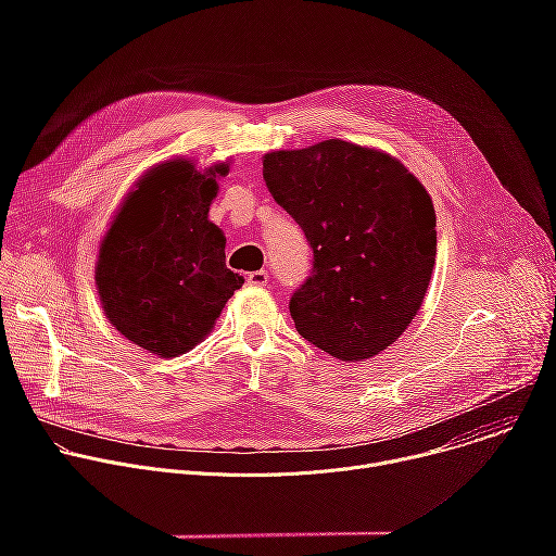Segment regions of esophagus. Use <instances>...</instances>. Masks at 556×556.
Listing matches in <instances>:
<instances>
[{
  "label": "esophagus",
  "instance_id": "1",
  "mask_svg": "<svg viewBox=\"0 0 556 556\" xmlns=\"http://www.w3.org/2000/svg\"><path fill=\"white\" fill-rule=\"evenodd\" d=\"M249 286H266L268 283V273L266 270H255L247 277Z\"/></svg>",
  "mask_w": 556,
  "mask_h": 556
}]
</instances>
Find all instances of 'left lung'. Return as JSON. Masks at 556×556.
I'll use <instances>...</instances> for the list:
<instances>
[{"instance_id": "obj_1", "label": "left lung", "mask_w": 556, "mask_h": 556, "mask_svg": "<svg viewBox=\"0 0 556 556\" xmlns=\"http://www.w3.org/2000/svg\"><path fill=\"white\" fill-rule=\"evenodd\" d=\"M264 180L314 255L290 296L296 332L352 363L401 339L438 251L433 202L418 178L389 153L332 138L266 153Z\"/></svg>"}]
</instances>
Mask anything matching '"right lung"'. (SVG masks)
I'll list each match as a JSON object with an SVG mask.
<instances>
[{
    "instance_id": "right-lung-1",
    "label": "right lung",
    "mask_w": 556,
    "mask_h": 556,
    "mask_svg": "<svg viewBox=\"0 0 556 556\" xmlns=\"http://www.w3.org/2000/svg\"><path fill=\"white\" fill-rule=\"evenodd\" d=\"M226 174L224 163L198 172L185 157L149 169L101 242L94 275L105 316L155 356L193 350L244 283L226 268V237L208 219Z\"/></svg>"
}]
</instances>
